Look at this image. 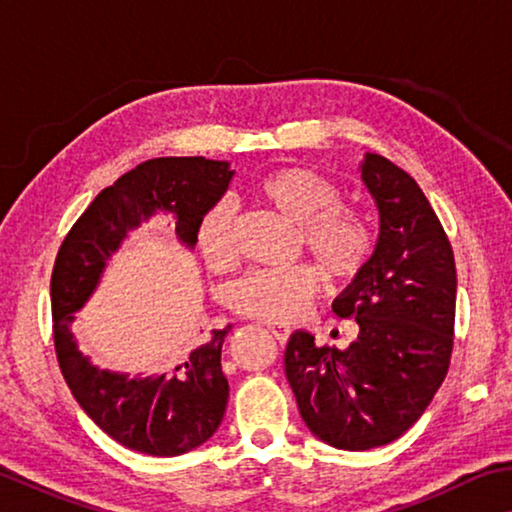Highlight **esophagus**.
<instances>
[{"label": "esophagus", "mask_w": 512, "mask_h": 512, "mask_svg": "<svg viewBox=\"0 0 512 512\" xmlns=\"http://www.w3.org/2000/svg\"><path fill=\"white\" fill-rule=\"evenodd\" d=\"M266 327H268V332H271L280 343H287L289 341L291 327L287 323H266Z\"/></svg>", "instance_id": "1"}]
</instances>
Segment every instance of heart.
Returning <instances> with one entry per match:
<instances>
[{
    "label": "heart",
    "instance_id": "1",
    "mask_svg": "<svg viewBox=\"0 0 512 512\" xmlns=\"http://www.w3.org/2000/svg\"><path fill=\"white\" fill-rule=\"evenodd\" d=\"M248 194L298 223L302 246L334 277L357 275L370 255V232L357 212L339 205V189L327 178L300 167L266 171ZM198 248L205 262L223 271L237 259L235 207L214 203L198 225ZM320 287L311 266L259 268L232 289L237 311L262 320H293L305 314Z\"/></svg>",
    "mask_w": 512,
    "mask_h": 512
}]
</instances>
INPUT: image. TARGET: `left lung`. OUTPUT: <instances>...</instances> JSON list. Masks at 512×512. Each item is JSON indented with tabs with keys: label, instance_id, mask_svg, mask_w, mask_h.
Returning <instances> with one entry per match:
<instances>
[{
	"label": "left lung",
	"instance_id": "obj_1",
	"mask_svg": "<svg viewBox=\"0 0 512 512\" xmlns=\"http://www.w3.org/2000/svg\"><path fill=\"white\" fill-rule=\"evenodd\" d=\"M359 173L379 232L332 302L336 316L359 325L357 341L316 348L296 329L284 352L309 431L348 452L393 443L424 413L447 375L456 311L452 246L418 183L377 153H363Z\"/></svg>",
	"mask_w": 512,
	"mask_h": 512
}]
</instances>
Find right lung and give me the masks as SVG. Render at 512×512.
Masks as SVG:
<instances>
[{
    "instance_id": "add662e5",
    "label": "right lung",
    "mask_w": 512,
    "mask_h": 512,
    "mask_svg": "<svg viewBox=\"0 0 512 512\" xmlns=\"http://www.w3.org/2000/svg\"><path fill=\"white\" fill-rule=\"evenodd\" d=\"M232 176L228 160H146L94 198L58 250L51 314L60 370L94 424L133 452L180 456L214 436L230 395L221 348L232 325L212 329L194 348L176 354L167 370L133 377L92 363L72 332L74 314L99 289L112 255L155 214L171 216L176 239L192 253L203 214L228 192Z\"/></svg>"
}]
</instances>
